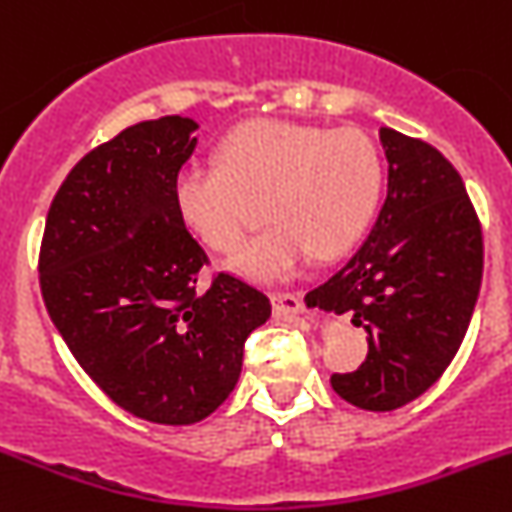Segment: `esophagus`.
I'll list each match as a JSON object with an SVG mask.
<instances>
[{"mask_svg":"<svg viewBox=\"0 0 512 512\" xmlns=\"http://www.w3.org/2000/svg\"><path fill=\"white\" fill-rule=\"evenodd\" d=\"M272 313L278 318H288V315L303 313V300L295 293H272Z\"/></svg>","mask_w":512,"mask_h":512,"instance_id":"1","label":"esophagus"}]
</instances>
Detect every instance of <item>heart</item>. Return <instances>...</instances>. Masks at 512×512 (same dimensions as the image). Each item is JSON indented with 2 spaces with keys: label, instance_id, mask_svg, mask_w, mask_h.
<instances>
[{
  "label": "heart",
  "instance_id": "obj_1",
  "mask_svg": "<svg viewBox=\"0 0 512 512\" xmlns=\"http://www.w3.org/2000/svg\"><path fill=\"white\" fill-rule=\"evenodd\" d=\"M384 166L376 143L356 128L303 126L262 118L234 128L219 164L191 161L174 174L176 214L197 240L229 252L265 197L270 227L229 257V270L257 283L295 278L313 255L333 260L369 229Z\"/></svg>",
  "mask_w": 512,
  "mask_h": 512
}]
</instances>
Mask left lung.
<instances>
[{"instance_id": "8db88e82", "label": "left lung", "mask_w": 512, "mask_h": 512, "mask_svg": "<svg viewBox=\"0 0 512 512\" xmlns=\"http://www.w3.org/2000/svg\"><path fill=\"white\" fill-rule=\"evenodd\" d=\"M389 164L386 199L364 245L310 308L348 313L369 341L351 374H333L341 399L391 412L429 389L470 326L482 283V232L455 166L429 143L379 128Z\"/></svg>"}]
</instances>
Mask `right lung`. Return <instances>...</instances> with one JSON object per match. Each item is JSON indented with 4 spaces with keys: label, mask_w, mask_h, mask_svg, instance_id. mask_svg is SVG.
Returning <instances> with one entry per match:
<instances>
[{
    "label": "right lung",
    "mask_w": 512,
    "mask_h": 512,
    "mask_svg": "<svg viewBox=\"0 0 512 512\" xmlns=\"http://www.w3.org/2000/svg\"><path fill=\"white\" fill-rule=\"evenodd\" d=\"M199 123L164 116L85 154L50 204L40 250L47 313L85 374L128 414L194 424L232 394L270 300L232 275L197 293L207 255L171 197Z\"/></svg>",
    "instance_id": "obj_1"
}]
</instances>
